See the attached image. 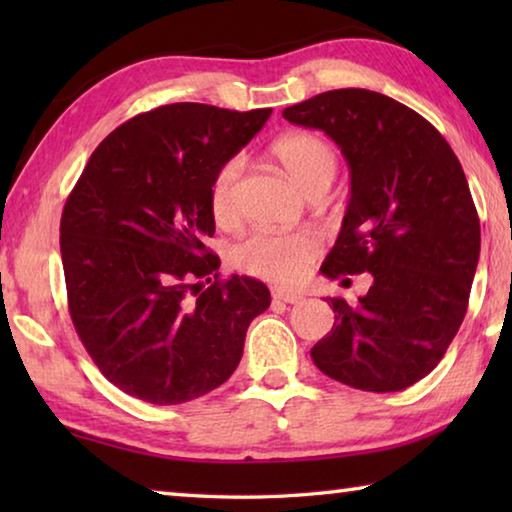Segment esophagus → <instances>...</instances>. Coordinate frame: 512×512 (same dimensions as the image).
Returning a JSON list of instances; mask_svg holds the SVG:
<instances>
[{
    "label": "esophagus",
    "instance_id": "obj_1",
    "mask_svg": "<svg viewBox=\"0 0 512 512\" xmlns=\"http://www.w3.org/2000/svg\"><path fill=\"white\" fill-rule=\"evenodd\" d=\"M273 300H277V302H289V305H296V302L302 300V296H300V293H296V291L273 289Z\"/></svg>",
    "mask_w": 512,
    "mask_h": 512
}]
</instances>
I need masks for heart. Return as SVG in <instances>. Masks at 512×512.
Segmentation results:
<instances>
[{"label":"heart","instance_id":"heart-1","mask_svg":"<svg viewBox=\"0 0 512 512\" xmlns=\"http://www.w3.org/2000/svg\"><path fill=\"white\" fill-rule=\"evenodd\" d=\"M271 155L287 171L302 192H327L339 171V153L325 137L307 131H293L271 144ZM241 178L239 160H228L214 173L210 187V210L219 225L237 221V189ZM320 253V239L314 232H273L257 230L235 246V264L241 271L271 282H296Z\"/></svg>","mask_w":512,"mask_h":512}]
</instances>
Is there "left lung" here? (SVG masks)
Masks as SVG:
<instances>
[{"mask_svg": "<svg viewBox=\"0 0 512 512\" xmlns=\"http://www.w3.org/2000/svg\"><path fill=\"white\" fill-rule=\"evenodd\" d=\"M282 115L325 131L350 164V203L320 271L372 275L359 305L327 298L334 327L311 359L361 391L409 388L454 341L479 264L481 225L461 162L427 119L379 92L329 90Z\"/></svg>", "mask_w": 512, "mask_h": 512, "instance_id": "1", "label": "left lung"}]
</instances>
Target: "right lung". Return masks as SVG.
<instances>
[{
    "mask_svg": "<svg viewBox=\"0 0 512 512\" xmlns=\"http://www.w3.org/2000/svg\"><path fill=\"white\" fill-rule=\"evenodd\" d=\"M248 112L169 103L103 140L60 219L67 307L110 384L149 404L214 391L239 366L250 320L271 305L264 282L221 280L214 173L262 131Z\"/></svg>",
    "mask_w": 512,
    "mask_h": 512,
    "instance_id": "right-lung-1",
    "label": "right lung"
}]
</instances>
